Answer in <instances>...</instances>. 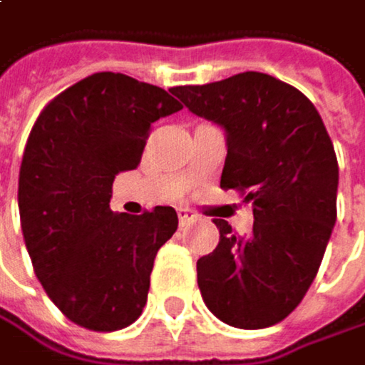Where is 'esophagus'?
Segmentation results:
<instances>
[{
	"label": "esophagus",
	"mask_w": 365,
	"mask_h": 365,
	"mask_svg": "<svg viewBox=\"0 0 365 365\" xmlns=\"http://www.w3.org/2000/svg\"><path fill=\"white\" fill-rule=\"evenodd\" d=\"M177 216H179V225H181V227H186V225H190V222L195 220L192 212L186 210V207H179V210H177Z\"/></svg>",
	"instance_id": "esophagus-1"
}]
</instances>
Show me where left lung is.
<instances>
[{"label":"left lung","instance_id":"8db88e82","mask_svg":"<svg viewBox=\"0 0 365 365\" xmlns=\"http://www.w3.org/2000/svg\"><path fill=\"white\" fill-rule=\"evenodd\" d=\"M170 91L225 130L220 188L242 192L255 214L246 237L214 220L220 244L197 261L203 302L240 329L276 325L308 293L336 225L338 160L325 123L299 89L263 72Z\"/></svg>","mask_w":365,"mask_h":365}]
</instances>
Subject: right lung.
Instances as JSON below:
<instances>
[{
    "mask_svg": "<svg viewBox=\"0 0 365 365\" xmlns=\"http://www.w3.org/2000/svg\"><path fill=\"white\" fill-rule=\"evenodd\" d=\"M179 108L162 87L96 72L53 98L31 128L19 173L25 246L51 302L85 329H123L147 304L177 214H115L108 203L115 175L138 166L151 123Z\"/></svg>",
    "mask_w": 365,
    "mask_h": 365,
    "instance_id": "1",
    "label": "right lung"
}]
</instances>
